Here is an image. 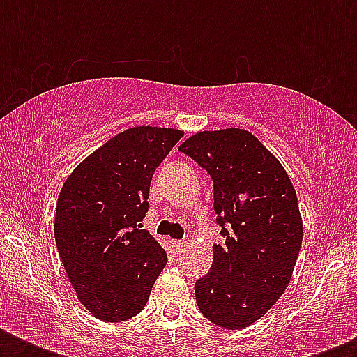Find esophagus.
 <instances>
[{
    "label": "esophagus",
    "instance_id": "obj_1",
    "mask_svg": "<svg viewBox=\"0 0 357 357\" xmlns=\"http://www.w3.org/2000/svg\"><path fill=\"white\" fill-rule=\"evenodd\" d=\"M172 246L176 252H181L185 248V241H172Z\"/></svg>",
    "mask_w": 357,
    "mask_h": 357
}]
</instances>
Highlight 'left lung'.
I'll return each mask as SVG.
<instances>
[{
  "label": "left lung",
  "instance_id": "8db88e82",
  "mask_svg": "<svg viewBox=\"0 0 357 357\" xmlns=\"http://www.w3.org/2000/svg\"><path fill=\"white\" fill-rule=\"evenodd\" d=\"M213 178L222 244L195 285L202 315L228 330L259 321L287 289L304 224L285 168L238 128L198 131L179 146Z\"/></svg>",
  "mask_w": 357,
  "mask_h": 357
}]
</instances>
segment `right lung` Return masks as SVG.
Instances as JSON below:
<instances>
[{"mask_svg": "<svg viewBox=\"0 0 357 357\" xmlns=\"http://www.w3.org/2000/svg\"><path fill=\"white\" fill-rule=\"evenodd\" d=\"M183 131L137 126L74 168L55 209V243L77 298L92 315L122 322L144 310L167 252L142 228L151 176Z\"/></svg>", "mask_w": 357, "mask_h": 357, "instance_id": "right-lung-1", "label": "right lung"}]
</instances>
